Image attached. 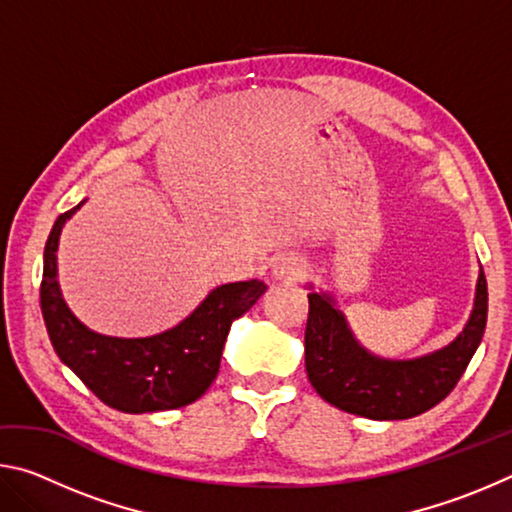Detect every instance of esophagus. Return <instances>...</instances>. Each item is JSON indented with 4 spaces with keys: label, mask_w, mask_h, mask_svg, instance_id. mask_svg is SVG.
Masks as SVG:
<instances>
[{
    "label": "esophagus",
    "mask_w": 512,
    "mask_h": 512,
    "mask_svg": "<svg viewBox=\"0 0 512 512\" xmlns=\"http://www.w3.org/2000/svg\"><path fill=\"white\" fill-rule=\"evenodd\" d=\"M305 271H307L305 262H302V259L296 257V255H284L280 259H275V264H273L275 280L287 282V284L300 280V277L305 275Z\"/></svg>",
    "instance_id": "34e87169"
}]
</instances>
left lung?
<instances>
[{"instance_id":"obj_1","label":"left lung","mask_w":512,"mask_h":512,"mask_svg":"<svg viewBox=\"0 0 512 512\" xmlns=\"http://www.w3.org/2000/svg\"><path fill=\"white\" fill-rule=\"evenodd\" d=\"M305 368L311 386L336 409L370 420H406L443 402L474 357L488 320V282L479 271L474 307L461 334L415 359H384L363 348L332 293L309 284Z\"/></svg>"}]
</instances>
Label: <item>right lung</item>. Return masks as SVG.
<instances>
[{
    "instance_id": "obj_1",
    "label": "right lung",
    "mask_w": 512,
    "mask_h": 512,
    "mask_svg": "<svg viewBox=\"0 0 512 512\" xmlns=\"http://www.w3.org/2000/svg\"><path fill=\"white\" fill-rule=\"evenodd\" d=\"M83 203L58 216L45 246L40 307L58 359L103 404L121 413L169 411L196 402L216 379L232 323L262 298L266 284H221L185 320L153 336L124 339L94 332L72 314L58 284L60 232Z\"/></svg>"
}]
</instances>
